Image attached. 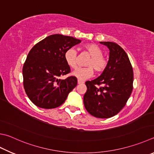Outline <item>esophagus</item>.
Wrapping results in <instances>:
<instances>
[{
    "label": "esophagus",
    "mask_w": 154,
    "mask_h": 154,
    "mask_svg": "<svg viewBox=\"0 0 154 154\" xmlns=\"http://www.w3.org/2000/svg\"><path fill=\"white\" fill-rule=\"evenodd\" d=\"M77 83L78 84H82V83H83V82H82V81H81L79 79L77 80Z\"/></svg>",
    "instance_id": "34e87169"
}]
</instances>
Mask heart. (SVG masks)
Instances as JSON below:
<instances>
[{"label":"heart","instance_id":"obj_1","mask_svg":"<svg viewBox=\"0 0 154 154\" xmlns=\"http://www.w3.org/2000/svg\"><path fill=\"white\" fill-rule=\"evenodd\" d=\"M83 52L90 56L85 63L88 67L77 69L72 72L74 77L80 80H85L91 77L94 71L97 73H101L107 68L108 59L103 55L102 50L95 44H87L83 47ZM65 60L67 65L72 69L77 67V52L74 48H69L65 53Z\"/></svg>","mask_w":154,"mask_h":154}]
</instances>
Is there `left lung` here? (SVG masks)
I'll use <instances>...</instances> for the list:
<instances>
[{
	"label": "left lung",
	"mask_w": 154,
	"mask_h": 154,
	"mask_svg": "<svg viewBox=\"0 0 154 154\" xmlns=\"http://www.w3.org/2000/svg\"><path fill=\"white\" fill-rule=\"evenodd\" d=\"M110 50L107 68L100 77L85 82V108L92 116L108 119L126 105L133 90V71L125 50L111 42H100ZM99 85L100 87L97 86Z\"/></svg>",
	"instance_id": "1"
}]
</instances>
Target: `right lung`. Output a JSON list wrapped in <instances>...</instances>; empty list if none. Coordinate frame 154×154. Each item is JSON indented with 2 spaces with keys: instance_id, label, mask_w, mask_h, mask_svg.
Listing matches in <instances>:
<instances>
[{
  "instance_id": "1",
  "label": "right lung",
  "mask_w": 154,
  "mask_h": 154,
  "mask_svg": "<svg viewBox=\"0 0 154 154\" xmlns=\"http://www.w3.org/2000/svg\"><path fill=\"white\" fill-rule=\"evenodd\" d=\"M81 42L71 36L54 34L31 49L23 67V87L35 106L45 109L58 107L76 87L75 77L65 79L59 77L71 72L65 60V52Z\"/></svg>"
}]
</instances>
